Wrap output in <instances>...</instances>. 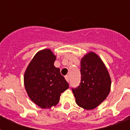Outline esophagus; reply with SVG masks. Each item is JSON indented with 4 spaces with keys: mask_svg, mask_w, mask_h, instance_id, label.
Wrapping results in <instances>:
<instances>
[{
    "mask_svg": "<svg viewBox=\"0 0 130 130\" xmlns=\"http://www.w3.org/2000/svg\"><path fill=\"white\" fill-rule=\"evenodd\" d=\"M65 79H66V81L69 83V77L68 75H67V76H65Z\"/></svg>",
    "mask_w": 130,
    "mask_h": 130,
    "instance_id": "obj_1",
    "label": "esophagus"
}]
</instances>
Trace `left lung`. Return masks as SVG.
Returning <instances> with one entry per match:
<instances>
[{
    "label": "left lung",
    "mask_w": 130,
    "mask_h": 130,
    "mask_svg": "<svg viewBox=\"0 0 130 130\" xmlns=\"http://www.w3.org/2000/svg\"><path fill=\"white\" fill-rule=\"evenodd\" d=\"M81 74L80 85L72 89L75 102L83 109H94L109 95L111 84L109 72L101 58L90 51L81 59Z\"/></svg>",
    "instance_id": "obj_1"
}]
</instances>
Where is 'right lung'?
Masks as SVG:
<instances>
[{
  "label": "right lung",
  "mask_w": 130,
  "mask_h": 130,
  "mask_svg": "<svg viewBox=\"0 0 130 130\" xmlns=\"http://www.w3.org/2000/svg\"><path fill=\"white\" fill-rule=\"evenodd\" d=\"M56 60L51 49L38 51L28 64L24 75V84L28 97L43 109L55 106L61 93L69 88V84L59 68L54 66Z\"/></svg>",
  "instance_id": "add662e5"
}]
</instances>
